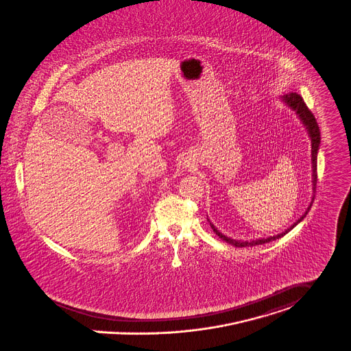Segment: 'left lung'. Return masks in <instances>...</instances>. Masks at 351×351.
<instances>
[{
	"label": "left lung",
	"mask_w": 351,
	"mask_h": 351,
	"mask_svg": "<svg viewBox=\"0 0 351 351\" xmlns=\"http://www.w3.org/2000/svg\"><path fill=\"white\" fill-rule=\"evenodd\" d=\"M282 100L287 104L288 107L292 110V111H295V114L298 115V118L300 119V122L304 125V128L307 130V132H308V136H310V139H311V160H313V191L315 193V188H317V180H318V177H317V160H318V150H319V145H320V131H319L318 123H317V119H315V117L313 115V112L308 110V107L306 106V103H304V100H303V97L300 95H298L296 93H289V94H286V95L282 96ZM313 201H314V197H313ZM313 201L310 202V205H308V208H307V210L302 215V217L300 219H298V221L296 223H292L288 229H286L285 232H282V233H279V234H275V236H269V237H267V239H256V240H251V241H241V240H233V239H230V237H226L225 234H223L213 223H210V226H212V229H213V232L223 240V241H226V243H229V244H232V245H234V247H254V245H261V244H265V243H269V241H274V240H278V239H280V237H283L286 233H288L292 228H295L298 223H300L304 217H306V215L308 213V210H310V208H311V205H313Z\"/></svg>",
	"instance_id": "1"
}]
</instances>
